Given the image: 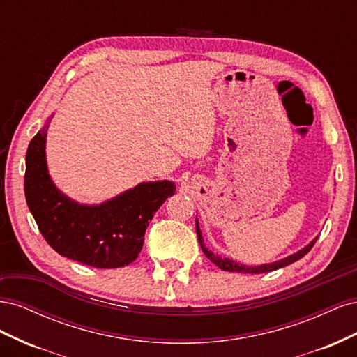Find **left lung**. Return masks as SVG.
I'll use <instances>...</instances> for the list:
<instances>
[{
    "instance_id": "left-lung-1",
    "label": "left lung",
    "mask_w": 357,
    "mask_h": 357,
    "mask_svg": "<svg viewBox=\"0 0 357 357\" xmlns=\"http://www.w3.org/2000/svg\"><path fill=\"white\" fill-rule=\"evenodd\" d=\"M197 235H198V241H199V245H201V248H202L204 255L207 256L214 265H218L220 269H223V271L245 273V274H262V273H268V271H275V269H278V268H283V266H287V265H290V264H294V262L299 261L301 257H304V256L311 250L312 245H314L316 241H317V238L312 240L307 247L302 248V250H299L298 253L291 255V256H289V257H284V259H282V261H278V262L266 264V265H259V266H245V265H241V264H236V262H234V261H229V259H226V257L222 259V257H219V256H215L213 252L208 250V248H205V244H204V241H202L201 229H199V226H198V219H197Z\"/></svg>"
}]
</instances>
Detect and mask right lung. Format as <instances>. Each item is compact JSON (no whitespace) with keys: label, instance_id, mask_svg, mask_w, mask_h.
<instances>
[{"label":"right lung","instance_id":"right-lung-1","mask_svg":"<svg viewBox=\"0 0 357 357\" xmlns=\"http://www.w3.org/2000/svg\"><path fill=\"white\" fill-rule=\"evenodd\" d=\"M46 131L26 150L25 198L47 244L73 261L93 268H121L142 252L149 222L174 195L171 181L142 183L101 205H80L55 188L46 167Z\"/></svg>","mask_w":357,"mask_h":357}]
</instances>
